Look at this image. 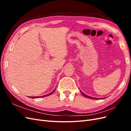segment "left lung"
<instances>
[{"label":"left lung","instance_id":"1","mask_svg":"<svg viewBox=\"0 0 131 131\" xmlns=\"http://www.w3.org/2000/svg\"><path fill=\"white\" fill-rule=\"evenodd\" d=\"M80 92L81 93V94L83 95V96H85V97H86V98H90V99H93V100H98L99 98H94V97H90V96H87V95H86L85 94H84V93H83L82 92H81V91L80 90ZM101 99H103V98H101Z\"/></svg>","mask_w":131,"mask_h":131}]
</instances>
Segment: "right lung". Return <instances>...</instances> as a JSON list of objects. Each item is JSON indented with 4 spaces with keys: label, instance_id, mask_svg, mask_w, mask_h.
<instances>
[{
    "label": "right lung",
    "instance_id": "add662e5",
    "mask_svg": "<svg viewBox=\"0 0 131 131\" xmlns=\"http://www.w3.org/2000/svg\"><path fill=\"white\" fill-rule=\"evenodd\" d=\"M55 91V89L52 91V92H51L50 93L48 94H46V95H44V96H40V97H30V98H41V97H46V96H50V95H51V94H52L54 91Z\"/></svg>",
    "mask_w": 131,
    "mask_h": 131
}]
</instances>
